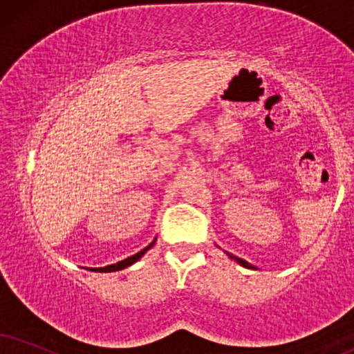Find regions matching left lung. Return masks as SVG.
<instances>
[{
    "label": "left lung",
    "mask_w": 354,
    "mask_h": 354,
    "mask_svg": "<svg viewBox=\"0 0 354 354\" xmlns=\"http://www.w3.org/2000/svg\"><path fill=\"white\" fill-rule=\"evenodd\" d=\"M226 254H228V256H230V257H231V259H233V261H236V263H238V264H241V266H243V268H246V269H256V268H254V266H252V264H250V263H248V261H244V259H241V257H236V256L230 254V252H226Z\"/></svg>",
    "instance_id": "left-lung-1"
}]
</instances>
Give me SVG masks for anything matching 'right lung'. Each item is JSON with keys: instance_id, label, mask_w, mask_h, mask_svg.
Here are the masks:
<instances>
[{"instance_id": "right-lung-1", "label": "right lung", "mask_w": 354, "mask_h": 354, "mask_svg": "<svg viewBox=\"0 0 354 354\" xmlns=\"http://www.w3.org/2000/svg\"><path fill=\"white\" fill-rule=\"evenodd\" d=\"M154 243H156V238H154V241H152V243L149 244V246H146V248H144V250H141L139 252H136V254H133V256L126 257V259L120 261V263H116V264L104 266V268H97V269H93V270H100V272H116V270H121V269L129 268L131 264H134V263H136V261L141 259V257H142L144 254H146V252L149 251L152 246H154Z\"/></svg>"}]
</instances>
